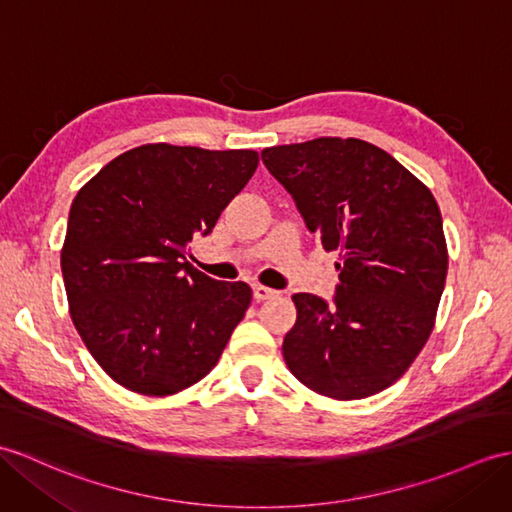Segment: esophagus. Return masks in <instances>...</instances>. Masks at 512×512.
I'll use <instances>...</instances> for the list:
<instances>
[{"instance_id": "34e87169", "label": "esophagus", "mask_w": 512, "mask_h": 512, "mask_svg": "<svg viewBox=\"0 0 512 512\" xmlns=\"http://www.w3.org/2000/svg\"><path fill=\"white\" fill-rule=\"evenodd\" d=\"M277 294V290H272V288H266V285H261V283H253V296L257 301H266V299H270V296H275Z\"/></svg>"}]
</instances>
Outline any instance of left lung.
Here are the masks:
<instances>
[{"label":"left lung","mask_w":512,"mask_h":512,"mask_svg":"<svg viewBox=\"0 0 512 512\" xmlns=\"http://www.w3.org/2000/svg\"><path fill=\"white\" fill-rule=\"evenodd\" d=\"M261 161L325 251L340 255L334 303L292 296L285 364L318 395L371 397L408 371L434 329L447 277L441 209L417 176L362 139L275 146Z\"/></svg>","instance_id":"obj_1"}]
</instances>
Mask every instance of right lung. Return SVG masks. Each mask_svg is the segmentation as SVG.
<instances>
[{
    "mask_svg": "<svg viewBox=\"0 0 512 512\" xmlns=\"http://www.w3.org/2000/svg\"><path fill=\"white\" fill-rule=\"evenodd\" d=\"M255 150L146 144L80 189L61 251L69 314L104 373L148 397L200 382L251 305L187 261L257 170Z\"/></svg>",
    "mask_w": 512,
    "mask_h": 512,
    "instance_id": "add662e5",
    "label": "right lung"
}]
</instances>
